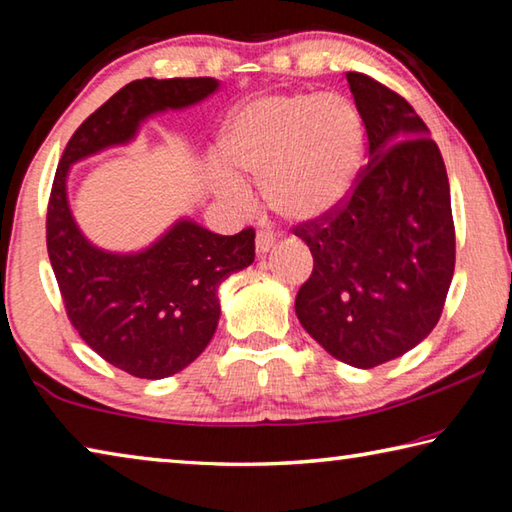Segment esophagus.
<instances>
[{"label": "esophagus", "mask_w": 512, "mask_h": 512, "mask_svg": "<svg viewBox=\"0 0 512 512\" xmlns=\"http://www.w3.org/2000/svg\"><path fill=\"white\" fill-rule=\"evenodd\" d=\"M275 246V239H273V235H268V232H257V237H255V248H257V255L262 257V255H266L268 250H271Z\"/></svg>", "instance_id": "1"}]
</instances>
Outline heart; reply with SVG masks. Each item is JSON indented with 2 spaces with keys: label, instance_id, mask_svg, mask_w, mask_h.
Listing matches in <instances>:
<instances>
[{
  "label": "heart",
  "instance_id": "1",
  "mask_svg": "<svg viewBox=\"0 0 512 512\" xmlns=\"http://www.w3.org/2000/svg\"><path fill=\"white\" fill-rule=\"evenodd\" d=\"M366 146L361 112L341 94H264L241 106L221 137L223 160L262 180L271 210L289 223H316L339 210L357 183ZM216 192L248 203L244 180L216 173Z\"/></svg>",
  "mask_w": 512,
  "mask_h": 512
}]
</instances>
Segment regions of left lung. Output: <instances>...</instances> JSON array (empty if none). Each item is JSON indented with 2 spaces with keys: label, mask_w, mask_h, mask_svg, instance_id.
Listing matches in <instances>:
<instances>
[{
  "label": "left lung",
  "mask_w": 512,
  "mask_h": 512,
  "mask_svg": "<svg viewBox=\"0 0 512 512\" xmlns=\"http://www.w3.org/2000/svg\"><path fill=\"white\" fill-rule=\"evenodd\" d=\"M348 83L370 160L339 210L296 228L314 255L296 316L334 359L368 370L436 327L456 237L447 169L427 124L370 76L348 72Z\"/></svg>",
  "instance_id": "8db88e82"
}]
</instances>
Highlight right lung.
<instances>
[{
    "instance_id": "right-lung-1",
    "label": "right lung",
    "mask_w": 512,
    "mask_h": 512,
    "mask_svg": "<svg viewBox=\"0 0 512 512\" xmlns=\"http://www.w3.org/2000/svg\"><path fill=\"white\" fill-rule=\"evenodd\" d=\"M219 90L216 79H140L121 88L76 128L58 162L47 210V250L67 316L90 348L140 379L187 368L219 325V287L253 264L255 230L214 235L178 219L151 246L110 253L83 235L69 210L72 164L133 142L146 119L183 110Z\"/></svg>"
}]
</instances>
